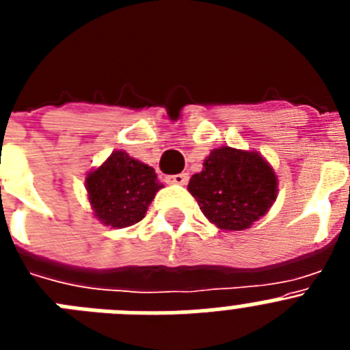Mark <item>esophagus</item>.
<instances>
[{
    "mask_svg": "<svg viewBox=\"0 0 350 350\" xmlns=\"http://www.w3.org/2000/svg\"><path fill=\"white\" fill-rule=\"evenodd\" d=\"M189 180V175L187 173H177V175H172V177H166V182L168 184H178V185H185Z\"/></svg>",
    "mask_w": 350,
    "mask_h": 350,
    "instance_id": "esophagus-1",
    "label": "esophagus"
}]
</instances>
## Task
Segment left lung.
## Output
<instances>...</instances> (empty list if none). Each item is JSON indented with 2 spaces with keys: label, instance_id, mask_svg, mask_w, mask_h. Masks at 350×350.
I'll use <instances>...</instances> for the list:
<instances>
[{
  "label": "left lung",
  "instance_id": "8db88e82",
  "mask_svg": "<svg viewBox=\"0 0 350 350\" xmlns=\"http://www.w3.org/2000/svg\"><path fill=\"white\" fill-rule=\"evenodd\" d=\"M189 193L210 222L228 231L250 228L277 198V175L258 152L221 147L191 177Z\"/></svg>",
  "mask_w": 350,
  "mask_h": 350
}]
</instances>
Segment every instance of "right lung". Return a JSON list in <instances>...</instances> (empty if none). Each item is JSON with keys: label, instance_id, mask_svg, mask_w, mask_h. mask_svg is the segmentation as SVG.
Returning a JSON list of instances; mask_svg holds the SVG:
<instances>
[{"label": "right lung", "instance_id": "add662e5", "mask_svg": "<svg viewBox=\"0 0 350 350\" xmlns=\"http://www.w3.org/2000/svg\"><path fill=\"white\" fill-rule=\"evenodd\" d=\"M94 215L112 228H128L142 221L163 184L154 168L116 150L85 178Z\"/></svg>", "mask_w": 350, "mask_h": 350}]
</instances>
